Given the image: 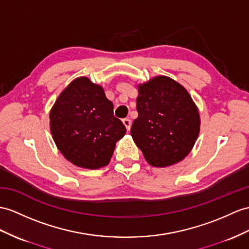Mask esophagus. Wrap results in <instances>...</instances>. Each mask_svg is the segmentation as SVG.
Instances as JSON below:
<instances>
[{
  "mask_svg": "<svg viewBox=\"0 0 249 249\" xmlns=\"http://www.w3.org/2000/svg\"><path fill=\"white\" fill-rule=\"evenodd\" d=\"M123 123L126 128V130L130 131V129H131V120L129 118H124V119H123Z\"/></svg>",
  "mask_w": 249,
  "mask_h": 249,
  "instance_id": "34e87169",
  "label": "esophagus"
}]
</instances>
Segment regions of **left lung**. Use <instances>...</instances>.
<instances>
[{"mask_svg":"<svg viewBox=\"0 0 249 249\" xmlns=\"http://www.w3.org/2000/svg\"><path fill=\"white\" fill-rule=\"evenodd\" d=\"M136 108L131 135L151 166H171L189 154L201 120L183 86L166 76L139 84Z\"/></svg>","mask_w":249,"mask_h":249,"instance_id":"obj_1","label":"left lung"}]
</instances>
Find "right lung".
I'll use <instances>...</instances> for the list:
<instances>
[{
    "label": "right lung",
    "mask_w": 249,
    "mask_h": 249,
    "mask_svg": "<svg viewBox=\"0 0 249 249\" xmlns=\"http://www.w3.org/2000/svg\"><path fill=\"white\" fill-rule=\"evenodd\" d=\"M51 132L60 152L74 165L98 169L111 160L125 126L114 117L113 104L102 87L87 77L71 81L50 114Z\"/></svg>",
    "instance_id": "right-lung-1"
}]
</instances>
